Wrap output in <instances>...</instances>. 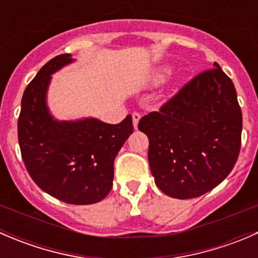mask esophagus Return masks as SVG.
Here are the masks:
<instances>
[{"mask_svg":"<svg viewBox=\"0 0 258 258\" xmlns=\"http://www.w3.org/2000/svg\"><path fill=\"white\" fill-rule=\"evenodd\" d=\"M140 119H141V114L135 112L132 114V123H134V127L137 130V127H139V122Z\"/></svg>","mask_w":258,"mask_h":258,"instance_id":"esophagus-1","label":"esophagus"}]
</instances>
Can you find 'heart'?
Wrapping results in <instances>:
<instances>
[{
  "mask_svg": "<svg viewBox=\"0 0 258 258\" xmlns=\"http://www.w3.org/2000/svg\"><path fill=\"white\" fill-rule=\"evenodd\" d=\"M170 72H171V69L168 66L160 67V69H157L152 75H151L150 77L151 83H152V85H160V83H162L163 81L166 80V77L168 76Z\"/></svg>",
  "mask_w": 258,
  "mask_h": 258,
  "instance_id": "b5f03b06",
  "label": "heart"
}]
</instances>
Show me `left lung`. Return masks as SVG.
I'll return each mask as SVG.
<instances>
[{
  "mask_svg": "<svg viewBox=\"0 0 258 258\" xmlns=\"http://www.w3.org/2000/svg\"><path fill=\"white\" fill-rule=\"evenodd\" d=\"M139 130L150 141L155 183L173 199L202 196L232 171L241 147L242 113L230 77L218 63L195 77Z\"/></svg>",
  "mask_w": 258,
  "mask_h": 258,
  "instance_id": "obj_1",
  "label": "left lung"
}]
</instances>
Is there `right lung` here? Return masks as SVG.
Instances as JSON below:
<instances>
[{"label": "right lung", "mask_w": 258, "mask_h": 258, "mask_svg": "<svg viewBox=\"0 0 258 258\" xmlns=\"http://www.w3.org/2000/svg\"><path fill=\"white\" fill-rule=\"evenodd\" d=\"M71 53L56 56L25 90L18 142L28 173L46 194L71 205H91L108 195L113 161L134 132L131 114L117 124L95 117L57 119L47 93L52 75L74 63Z\"/></svg>", "instance_id": "add662e5"}]
</instances>
